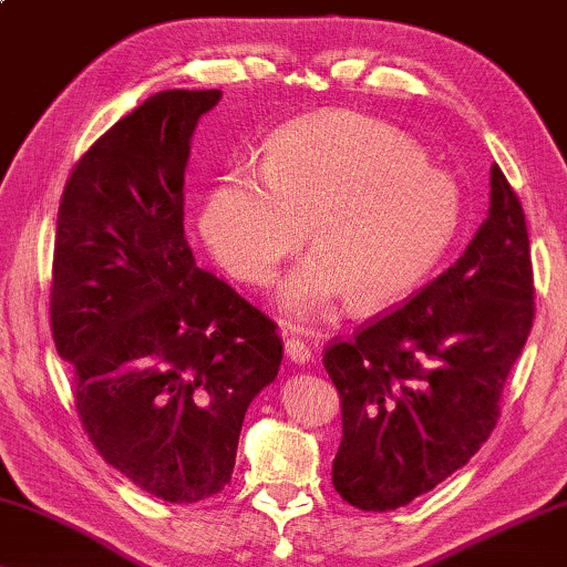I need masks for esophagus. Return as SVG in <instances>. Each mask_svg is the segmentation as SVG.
Segmentation results:
<instances>
[{
	"instance_id": "esophagus-1",
	"label": "esophagus",
	"mask_w": 567,
	"mask_h": 567,
	"mask_svg": "<svg viewBox=\"0 0 567 567\" xmlns=\"http://www.w3.org/2000/svg\"><path fill=\"white\" fill-rule=\"evenodd\" d=\"M286 357H289L291 362L303 364V362L311 360V347L299 337H289V339H286Z\"/></svg>"
}]
</instances>
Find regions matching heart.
<instances>
[{"label": "heart", "mask_w": 567, "mask_h": 567, "mask_svg": "<svg viewBox=\"0 0 567 567\" xmlns=\"http://www.w3.org/2000/svg\"><path fill=\"white\" fill-rule=\"evenodd\" d=\"M461 195L411 136L354 111L293 118L268 136L258 169L230 164L203 197L197 228L235 281L264 286L307 238L313 254L278 299L313 317L344 296L378 311L411 293L446 254Z\"/></svg>", "instance_id": "1"}]
</instances>
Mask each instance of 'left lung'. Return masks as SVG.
Wrapping results in <instances>:
<instances>
[{
    "instance_id": "1",
    "label": "left lung",
    "mask_w": 567,
    "mask_h": 567,
    "mask_svg": "<svg viewBox=\"0 0 567 567\" xmlns=\"http://www.w3.org/2000/svg\"><path fill=\"white\" fill-rule=\"evenodd\" d=\"M489 187V215L449 271L327 347L342 400L332 484L357 509H398L431 492L499 421L533 329L535 284L525 213L496 164Z\"/></svg>"
}]
</instances>
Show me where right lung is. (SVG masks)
I'll return each mask as SVG.
<instances>
[{
	"instance_id": "1",
	"label": "right lung",
	"mask_w": 567,
	"mask_h": 567,
	"mask_svg": "<svg viewBox=\"0 0 567 567\" xmlns=\"http://www.w3.org/2000/svg\"><path fill=\"white\" fill-rule=\"evenodd\" d=\"M220 91H162L75 164L58 207L50 324L95 451L144 492L225 489L243 417L276 380V321L185 238L189 138Z\"/></svg>"
}]
</instances>
